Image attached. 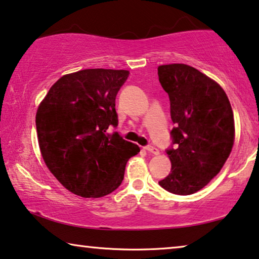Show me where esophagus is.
I'll return each mask as SVG.
<instances>
[{"label":"esophagus","instance_id":"34e87169","mask_svg":"<svg viewBox=\"0 0 259 259\" xmlns=\"http://www.w3.org/2000/svg\"><path fill=\"white\" fill-rule=\"evenodd\" d=\"M144 150H147L148 152H150L152 155H158L159 154V150L154 145H147V147H144Z\"/></svg>","mask_w":259,"mask_h":259}]
</instances>
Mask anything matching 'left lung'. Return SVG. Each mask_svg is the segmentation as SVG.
Returning <instances> with one entry per match:
<instances>
[{"mask_svg":"<svg viewBox=\"0 0 259 259\" xmlns=\"http://www.w3.org/2000/svg\"><path fill=\"white\" fill-rule=\"evenodd\" d=\"M158 79L169 95L175 126L166 154L171 171L158 182L175 195L201 190L223 167L235 140L234 112L220 84L187 64L158 67Z\"/></svg>","mask_w":259,"mask_h":259,"instance_id":"obj_1","label":"left lung"}]
</instances>
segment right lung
<instances>
[{
    "label": "right lung",
    "instance_id": "add662e5",
    "mask_svg": "<svg viewBox=\"0 0 259 259\" xmlns=\"http://www.w3.org/2000/svg\"><path fill=\"white\" fill-rule=\"evenodd\" d=\"M126 70L85 69L58 79L39 104L36 130L42 157L65 189L103 197L121 185L126 162L140 152L117 131L115 101Z\"/></svg>",
    "mask_w": 259,
    "mask_h": 259
}]
</instances>
